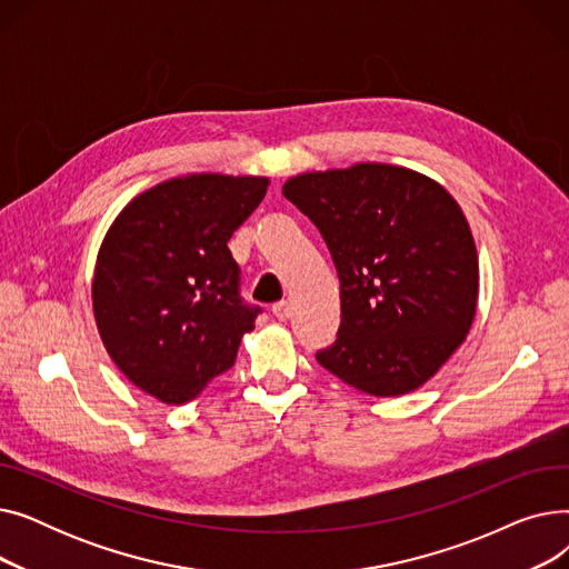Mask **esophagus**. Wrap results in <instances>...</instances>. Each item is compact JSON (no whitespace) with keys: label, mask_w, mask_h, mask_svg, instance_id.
Instances as JSON below:
<instances>
[{"label":"esophagus","mask_w":569,"mask_h":569,"mask_svg":"<svg viewBox=\"0 0 569 569\" xmlns=\"http://www.w3.org/2000/svg\"><path fill=\"white\" fill-rule=\"evenodd\" d=\"M290 311H292V307H290L288 300H281V302L272 305V313H274L279 320H288V318H290Z\"/></svg>","instance_id":"1"}]
</instances>
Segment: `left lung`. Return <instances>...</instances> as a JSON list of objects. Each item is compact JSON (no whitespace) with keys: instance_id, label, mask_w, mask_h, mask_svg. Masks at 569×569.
Returning a JSON list of instances; mask_svg holds the SVG:
<instances>
[{"instance_id":"1","label":"left lung","mask_w":569,"mask_h":569,"mask_svg":"<svg viewBox=\"0 0 569 569\" xmlns=\"http://www.w3.org/2000/svg\"><path fill=\"white\" fill-rule=\"evenodd\" d=\"M283 196L322 234L341 283L339 332L316 360L373 397L425 385L475 318L480 269L457 200L382 163L292 177Z\"/></svg>"}]
</instances>
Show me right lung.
<instances>
[{"label":"right lung","mask_w":569,"mask_h":569,"mask_svg":"<svg viewBox=\"0 0 569 569\" xmlns=\"http://www.w3.org/2000/svg\"><path fill=\"white\" fill-rule=\"evenodd\" d=\"M264 193V177L191 174L114 219L97 258L94 316L112 362L142 392L187 403L234 365L262 309L239 290L228 239Z\"/></svg>","instance_id":"right-lung-1"}]
</instances>
